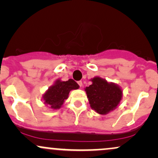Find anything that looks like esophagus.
<instances>
[{"instance_id":"34e87169","label":"esophagus","mask_w":158,"mask_h":158,"mask_svg":"<svg viewBox=\"0 0 158 158\" xmlns=\"http://www.w3.org/2000/svg\"><path fill=\"white\" fill-rule=\"evenodd\" d=\"M78 85H79L80 87H81V86H82V81H78Z\"/></svg>"}]
</instances>
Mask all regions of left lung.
<instances>
[{"label":"left lung","mask_w":158,"mask_h":158,"mask_svg":"<svg viewBox=\"0 0 158 158\" xmlns=\"http://www.w3.org/2000/svg\"><path fill=\"white\" fill-rule=\"evenodd\" d=\"M92 84L85 88L90 108L101 115L117 108L123 98L121 87L106 79L96 77L90 79Z\"/></svg>","instance_id":"obj_1"}]
</instances>
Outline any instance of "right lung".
Segmentation results:
<instances>
[{
  "label": "right lung",
  "instance_id": "add662e5",
  "mask_svg": "<svg viewBox=\"0 0 158 158\" xmlns=\"http://www.w3.org/2000/svg\"><path fill=\"white\" fill-rule=\"evenodd\" d=\"M79 85L73 79H70L64 81L58 79L44 92L42 100L45 106H48L51 109H59L62 107L65 99L68 98L70 90L79 89Z\"/></svg>",
  "mask_w": 158,
  "mask_h": 158
}]
</instances>
